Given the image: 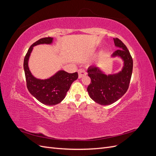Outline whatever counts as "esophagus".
Wrapping results in <instances>:
<instances>
[{
  "label": "esophagus",
  "mask_w": 156,
  "mask_h": 156,
  "mask_svg": "<svg viewBox=\"0 0 156 156\" xmlns=\"http://www.w3.org/2000/svg\"><path fill=\"white\" fill-rule=\"evenodd\" d=\"M78 74H79V79H81L83 77H84V75H87V72L84 71V69H80L78 70Z\"/></svg>",
  "instance_id": "1"
}]
</instances>
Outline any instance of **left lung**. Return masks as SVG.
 <instances>
[{"label": "left lung", "mask_w": 156, "mask_h": 156, "mask_svg": "<svg viewBox=\"0 0 156 156\" xmlns=\"http://www.w3.org/2000/svg\"><path fill=\"white\" fill-rule=\"evenodd\" d=\"M113 40L119 49L111 55V57L117 56L123 61L120 72L107 75L97 66H91L87 69L91 79L87 88L89 96L101 105H111L124 95L128 89L133 70V59L126 46L119 39L113 38Z\"/></svg>", "instance_id": "1"}]
</instances>
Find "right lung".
Returning <instances> with one entry per match:
<instances>
[{"instance_id":"1","label":"right lung","mask_w":156,"mask_h":156,"mask_svg":"<svg viewBox=\"0 0 156 156\" xmlns=\"http://www.w3.org/2000/svg\"><path fill=\"white\" fill-rule=\"evenodd\" d=\"M53 42V37H44L33 44L27 51L24 59V68L27 86L29 92L36 100L46 105H55L65 98L72 83L78 78V73H69L64 70H59L51 77L41 79L35 77L30 71L29 61L34 46L41 44L50 45Z\"/></svg>"}]
</instances>
